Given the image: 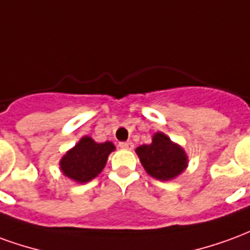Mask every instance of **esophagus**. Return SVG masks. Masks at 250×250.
Returning a JSON list of instances; mask_svg holds the SVG:
<instances>
[{
  "label": "esophagus",
  "instance_id": "esophagus-1",
  "mask_svg": "<svg viewBox=\"0 0 250 250\" xmlns=\"http://www.w3.org/2000/svg\"><path fill=\"white\" fill-rule=\"evenodd\" d=\"M119 147L122 150H132L134 143L132 142H122V143H119Z\"/></svg>",
  "mask_w": 250,
  "mask_h": 250
}]
</instances>
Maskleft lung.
<instances>
[{
    "label": "left lung",
    "instance_id": "left-lung-1",
    "mask_svg": "<svg viewBox=\"0 0 250 250\" xmlns=\"http://www.w3.org/2000/svg\"><path fill=\"white\" fill-rule=\"evenodd\" d=\"M135 152L146 173L158 181H173L188 168L186 151L163 132H155L151 143L136 147Z\"/></svg>",
    "mask_w": 250,
    "mask_h": 250
}]
</instances>
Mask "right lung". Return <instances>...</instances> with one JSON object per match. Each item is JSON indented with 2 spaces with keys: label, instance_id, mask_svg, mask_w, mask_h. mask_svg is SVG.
<instances>
[{
  "label": "right lung",
  "instance_id": "1",
  "mask_svg": "<svg viewBox=\"0 0 250 250\" xmlns=\"http://www.w3.org/2000/svg\"><path fill=\"white\" fill-rule=\"evenodd\" d=\"M115 151L112 142L98 143L91 136H83L60 159L62 175L76 184H87L105 167L108 155Z\"/></svg>",
  "mask_w": 250,
  "mask_h": 250
}]
</instances>
